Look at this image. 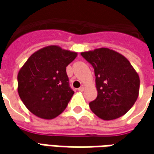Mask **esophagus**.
Instances as JSON below:
<instances>
[{
	"mask_svg": "<svg viewBox=\"0 0 154 154\" xmlns=\"http://www.w3.org/2000/svg\"><path fill=\"white\" fill-rule=\"evenodd\" d=\"M84 90H85V87H84V86H80V88L78 89V91H79V92H83Z\"/></svg>",
	"mask_w": 154,
	"mask_h": 154,
	"instance_id": "esophagus-1",
	"label": "esophagus"
}]
</instances>
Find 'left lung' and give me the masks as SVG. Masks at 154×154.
Returning <instances> with one entry per match:
<instances>
[{
    "instance_id": "1",
    "label": "left lung",
    "mask_w": 154,
    "mask_h": 154,
    "mask_svg": "<svg viewBox=\"0 0 154 154\" xmlns=\"http://www.w3.org/2000/svg\"><path fill=\"white\" fill-rule=\"evenodd\" d=\"M94 68L98 96L89 103L103 120L121 117L132 108L139 96L140 78L125 56L108 48L81 52Z\"/></svg>"
}]
</instances>
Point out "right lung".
Instances as JSON below:
<instances>
[{
  "instance_id": "right-lung-1",
  "label": "right lung",
  "mask_w": 154,
  "mask_h": 154,
  "mask_svg": "<svg viewBox=\"0 0 154 154\" xmlns=\"http://www.w3.org/2000/svg\"><path fill=\"white\" fill-rule=\"evenodd\" d=\"M77 55L50 45L34 52L25 62L18 74V92L32 114L50 120L66 109L74 93L69 87L66 68Z\"/></svg>"
}]
</instances>
